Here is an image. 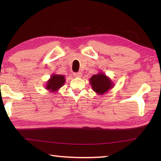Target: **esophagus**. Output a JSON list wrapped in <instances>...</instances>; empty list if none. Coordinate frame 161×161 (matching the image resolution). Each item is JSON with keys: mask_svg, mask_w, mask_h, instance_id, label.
<instances>
[{"mask_svg": "<svg viewBox=\"0 0 161 161\" xmlns=\"http://www.w3.org/2000/svg\"><path fill=\"white\" fill-rule=\"evenodd\" d=\"M81 75H82V73L80 72L74 73V76H75V77H81Z\"/></svg>", "mask_w": 161, "mask_h": 161, "instance_id": "1", "label": "esophagus"}]
</instances>
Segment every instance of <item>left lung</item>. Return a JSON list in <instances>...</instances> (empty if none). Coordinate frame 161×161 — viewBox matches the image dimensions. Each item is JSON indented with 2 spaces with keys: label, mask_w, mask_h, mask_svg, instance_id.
Wrapping results in <instances>:
<instances>
[{
  "label": "left lung",
  "mask_w": 161,
  "mask_h": 161,
  "mask_svg": "<svg viewBox=\"0 0 161 161\" xmlns=\"http://www.w3.org/2000/svg\"><path fill=\"white\" fill-rule=\"evenodd\" d=\"M89 80L92 89L100 95H103L114 86V84L110 78L102 72L93 75Z\"/></svg>",
  "instance_id": "left-lung-1"
}]
</instances>
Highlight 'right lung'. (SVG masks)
<instances>
[{
	"label": "right lung",
	"mask_w": 161,
	"mask_h": 161,
	"mask_svg": "<svg viewBox=\"0 0 161 161\" xmlns=\"http://www.w3.org/2000/svg\"><path fill=\"white\" fill-rule=\"evenodd\" d=\"M65 82V77L64 75H53L50 79L47 81L46 89L51 92H58L59 88L64 85Z\"/></svg>",
	"instance_id": "right-lung-1"
}]
</instances>
